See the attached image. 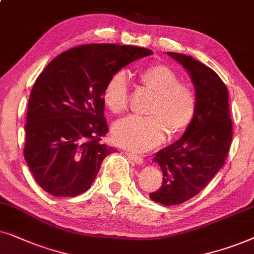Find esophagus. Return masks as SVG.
<instances>
[{
	"label": "esophagus",
	"instance_id": "esophagus-1",
	"mask_svg": "<svg viewBox=\"0 0 254 254\" xmlns=\"http://www.w3.org/2000/svg\"><path fill=\"white\" fill-rule=\"evenodd\" d=\"M127 158L130 159V160H132L133 162H136L138 165H141L144 162V159L141 155H138V154H134V153H127Z\"/></svg>",
	"mask_w": 254,
	"mask_h": 254
}]
</instances>
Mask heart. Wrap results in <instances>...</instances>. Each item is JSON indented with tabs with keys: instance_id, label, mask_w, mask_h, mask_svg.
Segmentation results:
<instances>
[{
	"instance_id": "obj_1",
	"label": "heart",
	"mask_w": 254,
	"mask_h": 254,
	"mask_svg": "<svg viewBox=\"0 0 254 254\" xmlns=\"http://www.w3.org/2000/svg\"><path fill=\"white\" fill-rule=\"evenodd\" d=\"M140 81L155 93L148 109L151 116H130L118 121L111 136L120 146L144 152L160 145L166 138L184 132L192 121L196 110L194 89L179 82L173 69L165 65H153L141 70ZM103 103L113 114H122L129 103V83L124 70L115 73L102 94Z\"/></svg>"
}]
</instances>
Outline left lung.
<instances>
[{"label": "left lung", "instance_id": "obj_1", "mask_svg": "<svg viewBox=\"0 0 254 254\" xmlns=\"http://www.w3.org/2000/svg\"><path fill=\"white\" fill-rule=\"evenodd\" d=\"M187 70L195 88L196 110L180 139L158 151L162 185L150 194L164 205L181 204L197 195L224 165L232 139L229 94L211 68L192 57L167 52Z\"/></svg>", "mask_w": 254, "mask_h": 254}]
</instances>
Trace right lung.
Wrapping results in <instances>:
<instances>
[{"instance_id":"obj_1","label":"right lung","mask_w":254,"mask_h":254,"mask_svg":"<svg viewBox=\"0 0 254 254\" xmlns=\"http://www.w3.org/2000/svg\"><path fill=\"white\" fill-rule=\"evenodd\" d=\"M151 50L116 44L73 47L54 58L30 94L24 158L37 184L53 196L82 194L114 151L102 94L111 76Z\"/></svg>"}]
</instances>
